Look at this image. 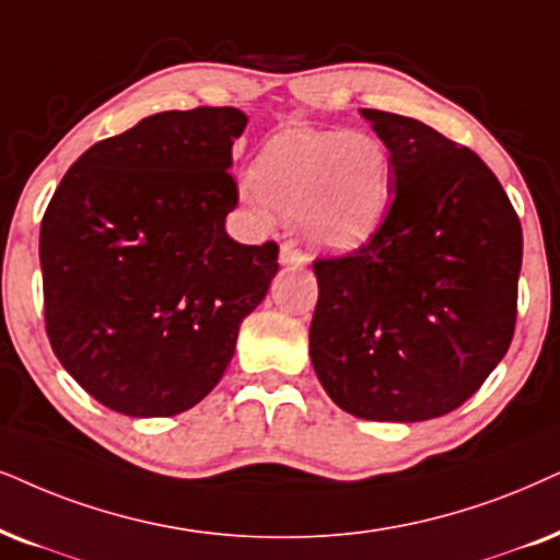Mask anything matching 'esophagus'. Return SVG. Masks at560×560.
<instances>
[{
  "label": "esophagus",
  "mask_w": 560,
  "mask_h": 560,
  "mask_svg": "<svg viewBox=\"0 0 560 560\" xmlns=\"http://www.w3.org/2000/svg\"><path fill=\"white\" fill-rule=\"evenodd\" d=\"M279 264L284 268H292V271H302L307 266V258L302 256V250H296L294 243H284L279 250Z\"/></svg>",
  "instance_id": "obj_1"
}]
</instances>
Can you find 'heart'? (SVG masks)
I'll return each mask as SVG.
<instances>
[{
  "label": "heart",
  "mask_w": 560,
  "mask_h": 560,
  "mask_svg": "<svg viewBox=\"0 0 560 560\" xmlns=\"http://www.w3.org/2000/svg\"><path fill=\"white\" fill-rule=\"evenodd\" d=\"M243 203L264 222L300 217L310 243L351 253L377 235L393 198V158L364 131L289 129L258 154Z\"/></svg>",
  "instance_id": "obj_1"
}]
</instances>
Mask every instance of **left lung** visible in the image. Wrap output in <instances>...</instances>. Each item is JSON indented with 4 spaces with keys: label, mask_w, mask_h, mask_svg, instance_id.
<instances>
[{
    "label": "left lung",
    "mask_w": 560,
    "mask_h": 560,
    "mask_svg": "<svg viewBox=\"0 0 560 560\" xmlns=\"http://www.w3.org/2000/svg\"><path fill=\"white\" fill-rule=\"evenodd\" d=\"M393 158V207L353 256L315 260L310 359L366 421L463 406L512 343L522 228L486 162L398 113L362 108Z\"/></svg>",
    "instance_id": "left-lung-1"
}]
</instances>
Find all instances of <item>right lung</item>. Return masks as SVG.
<instances>
[{"label":"right lung","instance_id":"obj_1","mask_svg":"<svg viewBox=\"0 0 560 560\" xmlns=\"http://www.w3.org/2000/svg\"><path fill=\"white\" fill-rule=\"evenodd\" d=\"M245 126L237 108L154 113L92 144L48 203V341L116 413L160 419L207 398L279 271L276 243L240 245L224 228Z\"/></svg>","mask_w":560,"mask_h":560}]
</instances>
